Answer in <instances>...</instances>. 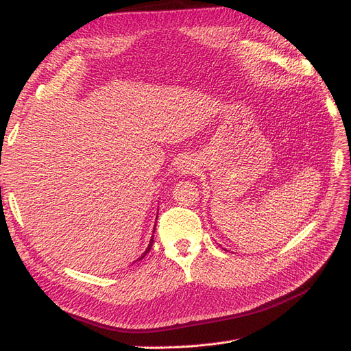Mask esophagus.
Wrapping results in <instances>:
<instances>
[{
    "label": "esophagus",
    "instance_id": "esophagus-1",
    "mask_svg": "<svg viewBox=\"0 0 351 351\" xmlns=\"http://www.w3.org/2000/svg\"><path fill=\"white\" fill-rule=\"evenodd\" d=\"M196 162L192 161L190 158H184L182 159V161L178 162L177 165V173L180 176H187V174H193L196 171Z\"/></svg>",
    "mask_w": 351,
    "mask_h": 351
}]
</instances>
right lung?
<instances>
[{
	"instance_id": "add662e5",
	"label": "right lung",
	"mask_w": 351,
	"mask_h": 351,
	"mask_svg": "<svg viewBox=\"0 0 351 351\" xmlns=\"http://www.w3.org/2000/svg\"><path fill=\"white\" fill-rule=\"evenodd\" d=\"M152 243H154V237H152V239H151V241H149V246H147V247H146V250H145V253H143V254H142V256H141V258H139V259H137V261H141V259H143V258H145V256H146V253H147V252H149V250H151V247H152Z\"/></svg>"
}]
</instances>
